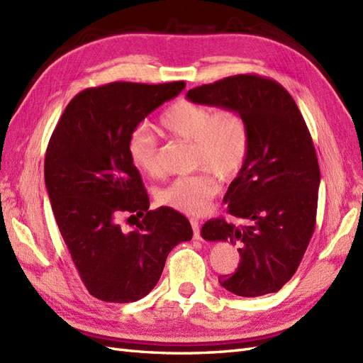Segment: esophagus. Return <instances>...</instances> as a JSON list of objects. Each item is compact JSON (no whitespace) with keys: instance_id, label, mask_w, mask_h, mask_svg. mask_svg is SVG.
<instances>
[{"instance_id":"esophagus-1","label":"esophagus","mask_w":363,"mask_h":363,"mask_svg":"<svg viewBox=\"0 0 363 363\" xmlns=\"http://www.w3.org/2000/svg\"><path fill=\"white\" fill-rule=\"evenodd\" d=\"M191 226H192V231H194V238L196 240H200L201 235H200V223L197 218H191Z\"/></svg>"}]
</instances>
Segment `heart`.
Returning a JSON list of instances; mask_svg holds the SVG:
<instances>
[{
  "instance_id": "1",
  "label": "heart",
  "mask_w": 363,
  "mask_h": 363,
  "mask_svg": "<svg viewBox=\"0 0 363 363\" xmlns=\"http://www.w3.org/2000/svg\"><path fill=\"white\" fill-rule=\"evenodd\" d=\"M167 134L191 141L192 164L200 172L180 175L158 192V201L183 214L199 216L218 191L216 174L231 180L248 160L251 134L245 115L235 108L218 111L191 100L171 104L160 117ZM128 155L135 169L146 175L160 174L158 141L151 130L137 128L128 140Z\"/></svg>"
}]
</instances>
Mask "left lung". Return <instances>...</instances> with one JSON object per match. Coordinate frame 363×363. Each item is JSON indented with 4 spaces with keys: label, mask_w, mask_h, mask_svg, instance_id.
<instances>
[{
    "label": "left lung",
    "mask_w": 363,
    "mask_h": 363,
    "mask_svg": "<svg viewBox=\"0 0 363 363\" xmlns=\"http://www.w3.org/2000/svg\"><path fill=\"white\" fill-rule=\"evenodd\" d=\"M191 101L235 108L250 125L243 169L229 184L228 214L201 228L205 240L237 245L240 263L218 281L235 296L277 293L294 276L315 228L320 169L293 96L268 77L240 74L189 89Z\"/></svg>",
    "instance_id": "obj_1"
}]
</instances>
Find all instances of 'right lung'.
<instances>
[{"label":"right lung","instance_id":"obj_1","mask_svg":"<svg viewBox=\"0 0 363 363\" xmlns=\"http://www.w3.org/2000/svg\"><path fill=\"white\" fill-rule=\"evenodd\" d=\"M183 87L184 82L89 87L70 100L52 132L44 158L52 211L84 286L103 302L143 298L160 280L167 254L192 238L179 211H149L128 155L132 130ZM123 216L142 220L126 232Z\"/></svg>","mask_w":363,"mask_h":363}]
</instances>
